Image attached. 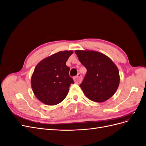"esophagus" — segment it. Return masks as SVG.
I'll use <instances>...</instances> for the list:
<instances>
[{"label":"esophagus","instance_id":"34e87169","mask_svg":"<svg viewBox=\"0 0 146 146\" xmlns=\"http://www.w3.org/2000/svg\"><path fill=\"white\" fill-rule=\"evenodd\" d=\"M74 80L77 83H80L82 80V76L80 73L77 74V76L74 78Z\"/></svg>","mask_w":146,"mask_h":146}]
</instances>
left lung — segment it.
Instances as JSON below:
<instances>
[{
    "label": "left lung",
    "mask_w": 146,
    "mask_h": 146,
    "mask_svg": "<svg viewBox=\"0 0 146 146\" xmlns=\"http://www.w3.org/2000/svg\"><path fill=\"white\" fill-rule=\"evenodd\" d=\"M79 61L87 69L80 85L84 94L90 100L103 102L115 93L119 85V73L113 61L96 51H75Z\"/></svg>",
    "instance_id": "1"
}]
</instances>
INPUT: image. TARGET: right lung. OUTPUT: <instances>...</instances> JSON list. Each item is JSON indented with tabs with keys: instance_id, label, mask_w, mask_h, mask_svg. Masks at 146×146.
I'll return each mask as SVG.
<instances>
[{
	"instance_id": "obj_1",
	"label": "right lung",
	"mask_w": 146,
	"mask_h": 146,
	"mask_svg": "<svg viewBox=\"0 0 146 146\" xmlns=\"http://www.w3.org/2000/svg\"><path fill=\"white\" fill-rule=\"evenodd\" d=\"M72 53V50L59 52L42 60L35 67L31 85L35 96L41 102L55 105L67 96L74 82L69 76L70 68L66 63Z\"/></svg>"
}]
</instances>
